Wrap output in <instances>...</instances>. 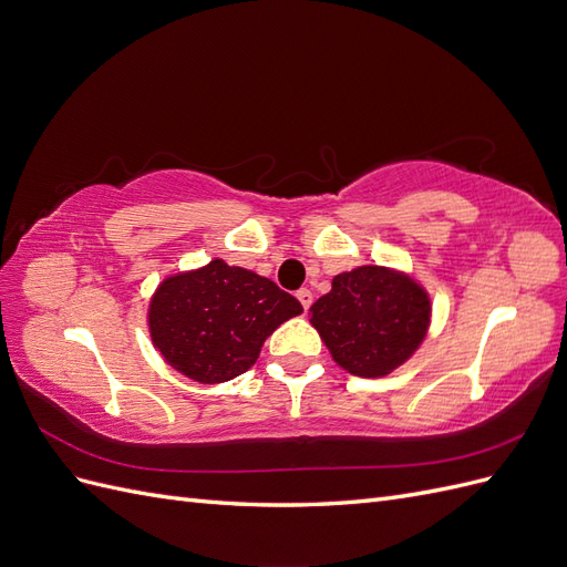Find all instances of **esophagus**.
Returning a JSON list of instances; mask_svg holds the SVG:
<instances>
[{"label":"esophagus","mask_w":567,"mask_h":567,"mask_svg":"<svg viewBox=\"0 0 567 567\" xmlns=\"http://www.w3.org/2000/svg\"><path fill=\"white\" fill-rule=\"evenodd\" d=\"M296 296H298L300 305L305 307V312H307V310H310V307H312V300H315V296H312V290H310V288H300Z\"/></svg>","instance_id":"34e87169"}]
</instances>
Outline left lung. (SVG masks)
Segmentation results:
<instances>
[{
	"instance_id": "1",
	"label": "left lung",
	"mask_w": 567,
	"mask_h": 567,
	"mask_svg": "<svg viewBox=\"0 0 567 567\" xmlns=\"http://www.w3.org/2000/svg\"><path fill=\"white\" fill-rule=\"evenodd\" d=\"M431 312V298L416 279L364 265L333 277L329 293L310 307V323L338 367L381 379L419 350Z\"/></svg>"
}]
</instances>
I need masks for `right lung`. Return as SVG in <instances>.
<instances>
[{"mask_svg": "<svg viewBox=\"0 0 567 567\" xmlns=\"http://www.w3.org/2000/svg\"><path fill=\"white\" fill-rule=\"evenodd\" d=\"M300 312L302 305L274 281L213 260L173 274L156 288L148 331L169 367L213 385L246 373L265 340Z\"/></svg>", "mask_w": 567, "mask_h": 567, "instance_id": "obj_1", "label": "right lung"}]
</instances>
